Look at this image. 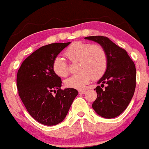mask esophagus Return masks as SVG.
<instances>
[{"instance_id": "1", "label": "esophagus", "mask_w": 149, "mask_h": 149, "mask_svg": "<svg viewBox=\"0 0 149 149\" xmlns=\"http://www.w3.org/2000/svg\"><path fill=\"white\" fill-rule=\"evenodd\" d=\"M86 90H85V89H83V90H79V93H81V94H84L86 93Z\"/></svg>"}]
</instances>
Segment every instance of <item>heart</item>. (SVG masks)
Here are the masks:
<instances>
[{
    "mask_svg": "<svg viewBox=\"0 0 149 149\" xmlns=\"http://www.w3.org/2000/svg\"><path fill=\"white\" fill-rule=\"evenodd\" d=\"M65 56L70 62H79V72H81L65 80V86L69 88L84 89L92 77L100 78L107 70L108 56L101 45L75 42L65 49ZM52 70L60 77H65L69 74L67 62L60 56L54 59Z\"/></svg>",
    "mask_w": 149,
    "mask_h": 149,
    "instance_id": "heart-1",
    "label": "heart"
}]
</instances>
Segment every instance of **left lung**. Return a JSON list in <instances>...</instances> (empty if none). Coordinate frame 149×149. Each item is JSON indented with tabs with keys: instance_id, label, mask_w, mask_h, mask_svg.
<instances>
[{
	"instance_id": "obj_1",
	"label": "left lung",
	"mask_w": 149,
	"mask_h": 149,
	"mask_svg": "<svg viewBox=\"0 0 149 149\" xmlns=\"http://www.w3.org/2000/svg\"><path fill=\"white\" fill-rule=\"evenodd\" d=\"M85 39L97 42L105 49L108 56L107 68L97 81L101 84L94 89L97 99L92 107L101 117L115 118L126 109L134 95L136 87V68L125 49L120 48L102 36H87ZM106 84L105 89L102 86Z\"/></svg>"
}]
</instances>
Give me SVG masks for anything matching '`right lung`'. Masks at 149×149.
Returning a JSON list of instances; mask_svg holds the SVG:
<instances>
[{
	"label": "right lung",
	"instance_id": "right-lung-1",
	"mask_svg": "<svg viewBox=\"0 0 149 149\" xmlns=\"http://www.w3.org/2000/svg\"><path fill=\"white\" fill-rule=\"evenodd\" d=\"M70 43L42 46L24 61L18 71V95L29 114L45 125L62 122L78 95L75 89H61L62 79L52 70L54 59Z\"/></svg>",
	"mask_w": 149,
	"mask_h": 149
}]
</instances>
